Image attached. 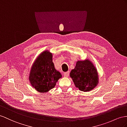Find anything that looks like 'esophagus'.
<instances>
[{"label":"esophagus","instance_id":"obj_1","mask_svg":"<svg viewBox=\"0 0 127 127\" xmlns=\"http://www.w3.org/2000/svg\"><path fill=\"white\" fill-rule=\"evenodd\" d=\"M64 77H67L68 76H69V71H68V72H64Z\"/></svg>","mask_w":127,"mask_h":127}]
</instances>
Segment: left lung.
Returning <instances> with one entry per match:
<instances>
[{"label":"left lung","mask_w":127,"mask_h":127,"mask_svg":"<svg viewBox=\"0 0 127 127\" xmlns=\"http://www.w3.org/2000/svg\"><path fill=\"white\" fill-rule=\"evenodd\" d=\"M76 87L84 92L93 90L98 83L97 70L88 60L77 62L70 74Z\"/></svg>","instance_id":"1"}]
</instances>
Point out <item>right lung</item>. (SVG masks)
I'll return each mask as SVG.
<instances>
[{"instance_id": "obj_1", "label": "right lung", "mask_w": 127, "mask_h": 127, "mask_svg": "<svg viewBox=\"0 0 127 127\" xmlns=\"http://www.w3.org/2000/svg\"><path fill=\"white\" fill-rule=\"evenodd\" d=\"M62 74L55 69L53 55L48 51L40 55L31 70L29 79L32 86L37 91L45 93L53 89Z\"/></svg>"}]
</instances>
